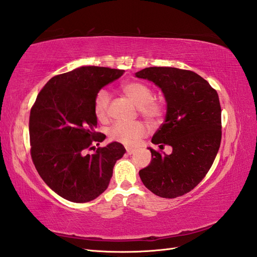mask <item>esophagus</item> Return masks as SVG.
<instances>
[{
  "mask_svg": "<svg viewBox=\"0 0 257 257\" xmlns=\"http://www.w3.org/2000/svg\"><path fill=\"white\" fill-rule=\"evenodd\" d=\"M125 149H126V153H127V154H130V155H131V154H133V153L135 152V150H134V149H132V148H125Z\"/></svg>",
  "mask_w": 257,
  "mask_h": 257,
  "instance_id": "esophagus-1",
  "label": "esophagus"
}]
</instances>
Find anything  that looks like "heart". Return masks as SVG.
I'll return each instance as SVG.
<instances>
[{"instance_id":"1","label":"heart","mask_w":257,"mask_h":257,"mask_svg":"<svg viewBox=\"0 0 257 257\" xmlns=\"http://www.w3.org/2000/svg\"><path fill=\"white\" fill-rule=\"evenodd\" d=\"M121 91L137 106L138 112L145 119L155 122L164 113V105L153 98V91L148 84L141 81H130L122 84ZM109 103V93L106 90H99L94 98V113L98 120L106 118ZM147 128L142 122H116L108 131V137L113 142L134 146L145 136Z\"/></svg>"}]
</instances>
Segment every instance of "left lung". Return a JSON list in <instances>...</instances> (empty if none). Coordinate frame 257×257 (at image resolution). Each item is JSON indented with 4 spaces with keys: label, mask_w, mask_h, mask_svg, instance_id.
<instances>
[{
    "label": "left lung",
    "mask_w": 257,
    "mask_h": 257,
    "mask_svg": "<svg viewBox=\"0 0 257 257\" xmlns=\"http://www.w3.org/2000/svg\"><path fill=\"white\" fill-rule=\"evenodd\" d=\"M136 77L154 82L164 93L167 112L152 144L173 148L161 153L149 148L152 160L139 170L155 195L176 198L192 191L212 166L221 145V105L216 91L196 73L176 67H147Z\"/></svg>",
    "instance_id": "1"
}]
</instances>
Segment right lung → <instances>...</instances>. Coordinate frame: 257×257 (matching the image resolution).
<instances>
[{"label": "right lung", "mask_w": 257, "mask_h": 257, "mask_svg": "<svg viewBox=\"0 0 257 257\" xmlns=\"http://www.w3.org/2000/svg\"><path fill=\"white\" fill-rule=\"evenodd\" d=\"M123 69L81 66L45 84L31 108V157L45 183L73 203H88L109 185L115 162L125 149L111 143L95 149L105 135L95 132L94 98ZM95 151L92 155L89 150Z\"/></svg>", "instance_id": "add662e5"}]
</instances>
